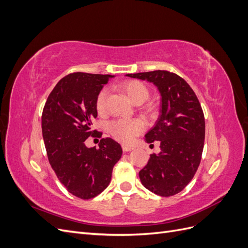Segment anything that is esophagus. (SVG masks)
I'll return each mask as SVG.
<instances>
[{"mask_svg":"<svg viewBox=\"0 0 248 248\" xmlns=\"http://www.w3.org/2000/svg\"><path fill=\"white\" fill-rule=\"evenodd\" d=\"M133 149H134V148L131 147V146H126V145H123V146H122L123 152H130V151H132Z\"/></svg>","mask_w":248,"mask_h":248,"instance_id":"esophagus-1","label":"esophagus"}]
</instances>
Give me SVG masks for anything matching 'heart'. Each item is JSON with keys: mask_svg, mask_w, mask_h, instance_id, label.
I'll use <instances>...</instances> for the list:
<instances>
[{"mask_svg": "<svg viewBox=\"0 0 248 248\" xmlns=\"http://www.w3.org/2000/svg\"><path fill=\"white\" fill-rule=\"evenodd\" d=\"M129 98L137 104L144 103L150 96L148 87L139 80H127L120 85ZM108 90L101 89L96 96L95 107L99 114L107 110ZM108 132L116 140L122 144H130L138 136L145 130V124L140 119H116L108 123Z\"/></svg>", "mask_w": 248, "mask_h": 248, "instance_id": "obj_1", "label": "heart"}]
</instances>
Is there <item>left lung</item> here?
Segmentation results:
<instances>
[{"label":"left lung","mask_w":248,"mask_h":248,"mask_svg":"<svg viewBox=\"0 0 248 248\" xmlns=\"http://www.w3.org/2000/svg\"><path fill=\"white\" fill-rule=\"evenodd\" d=\"M147 79L158 87L161 115L146 134V141L160 142V153L150 154L140 179L147 189L160 197L182 191L196 175L202 159L205 140V117L191 87L178 74L154 70L126 74Z\"/></svg>","instance_id":"8db88e82"}]
</instances>
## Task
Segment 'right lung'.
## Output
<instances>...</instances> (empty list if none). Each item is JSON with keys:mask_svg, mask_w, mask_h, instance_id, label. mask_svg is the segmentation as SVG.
Masks as SVG:
<instances>
[{"mask_svg": "<svg viewBox=\"0 0 248 248\" xmlns=\"http://www.w3.org/2000/svg\"><path fill=\"white\" fill-rule=\"evenodd\" d=\"M110 77L70 73L52 89L42 110V137L50 167L68 192L81 200L93 199L107 188L122 155L121 146L110 138L101 139L97 149L85 145L89 137L102 136L91 125L97 117L96 96Z\"/></svg>", "mask_w": 248, "mask_h": 248, "instance_id": "1", "label": "right lung"}]
</instances>
